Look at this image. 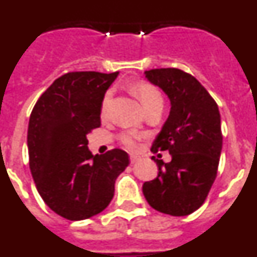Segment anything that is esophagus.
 I'll return each mask as SVG.
<instances>
[{
  "mask_svg": "<svg viewBox=\"0 0 257 257\" xmlns=\"http://www.w3.org/2000/svg\"><path fill=\"white\" fill-rule=\"evenodd\" d=\"M130 161H131V163H136L138 161H139V157L135 156V154H133V156L130 157Z\"/></svg>",
  "mask_w": 257,
  "mask_h": 257,
  "instance_id": "34e87169",
  "label": "esophagus"
}]
</instances>
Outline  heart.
Listing matches in <instances>:
<instances>
[{"label": "heart", "mask_w": 257, "mask_h": 257, "mask_svg": "<svg viewBox=\"0 0 257 257\" xmlns=\"http://www.w3.org/2000/svg\"><path fill=\"white\" fill-rule=\"evenodd\" d=\"M135 94L138 96V99L140 100V103L143 104L147 110L151 109L152 106L157 105V104H163V99L161 92L158 91V88L154 87L153 85L147 82H142L139 85H136L135 87ZM113 92L108 91L103 97V101H101V115L105 117L108 114V109L110 105V101H112ZM122 143L126 145L127 148L134 149L136 147V138L131 134H124L121 138Z\"/></svg>", "instance_id": "obj_1"}]
</instances>
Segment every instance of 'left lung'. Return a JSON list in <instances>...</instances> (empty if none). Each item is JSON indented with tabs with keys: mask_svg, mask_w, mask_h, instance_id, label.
<instances>
[{
	"mask_svg": "<svg viewBox=\"0 0 257 257\" xmlns=\"http://www.w3.org/2000/svg\"><path fill=\"white\" fill-rule=\"evenodd\" d=\"M144 74L170 99V114L152 152L169 151L171 162L156 161L158 175L143 184V194L154 210L187 216L201 207L216 179L222 148L219 108L207 90L183 70L162 68Z\"/></svg>",
	"mask_w": 257,
	"mask_h": 257,
	"instance_id": "left-lung-1",
	"label": "left lung"
}]
</instances>
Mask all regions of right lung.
Masks as SVG:
<instances>
[{
  "instance_id": "obj_1",
  "label": "right lung",
  "mask_w": 257,
  "mask_h": 257,
  "mask_svg": "<svg viewBox=\"0 0 257 257\" xmlns=\"http://www.w3.org/2000/svg\"><path fill=\"white\" fill-rule=\"evenodd\" d=\"M118 72H70L36 103L28 124L29 167L38 193L64 219L85 220L105 210L128 154L88 151L87 134L100 126L101 101Z\"/></svg>"
}]
</instances>
